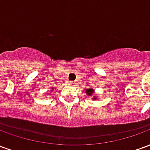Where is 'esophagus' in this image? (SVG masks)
I'll list each match as a JSON object with an SVG mask.
<instances>
[{
  "label": "esophagus",
  "mask_w": 150,
  "mask_h": 150,
  "mask_svg": "<svg viewBox=\"0 0 150 150\" xmlns=\"http://www.w3.org/2000/svg\"><path fill=\"white\" fill-rule=\"evenodd\" d=\"M71 83V85H73V84H74V83H74V82L71 81V83Z\"/></svg>",
  "instance_id": "esophagus-1"
}]
</instances>
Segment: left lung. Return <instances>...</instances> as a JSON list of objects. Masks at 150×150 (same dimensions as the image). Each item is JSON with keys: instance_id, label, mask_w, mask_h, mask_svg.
<instances>
[{"instance_id": "left-lung-1", "label": "left lung", "mask_w": 150, "mask_h": 150, "mask_svg": "<svg viewBox=\"0 0 150 150\" xmlns=\"http://www.w3.org/2000/svg\"><path fill=\"white\" fill-rule=\"evenodd\" d=\"M86 94L88 95V96H92V95L94 94V89L88 88V89L86 90ZM92 100H97L98 98L96 97V96H94V97H92Z\"/></svg>"}]
</instances>
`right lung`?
<instances>
[{"label": "right lung", "instance_id": "obj_1", "mask_svg": "<svg viewBox=\"0 0 150 150\" xmlns=\"http://www.w3.org/2000/svg\"><path fill=\"white\" fill-rule=\"evenodd\" d=\"M51 91H53V89H52V90H51Z\"/></svg>", "mask_w": 150, "mask_h": 150}]
</instances>
